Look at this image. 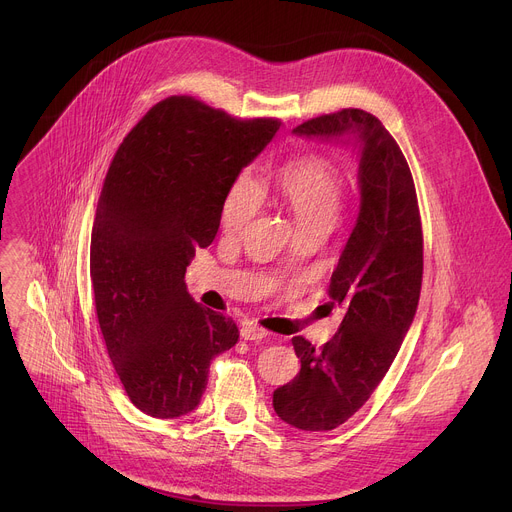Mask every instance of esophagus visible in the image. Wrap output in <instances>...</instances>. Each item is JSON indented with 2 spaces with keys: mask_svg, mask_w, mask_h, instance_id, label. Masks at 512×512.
<instances>
[{
  "mask_svg": "<svg viewBox=\"0 0 512 512\" xmlns=\"http://www.w3.org/2000/svg\"><path fill=\"white\" fill-rule=\"evenodd\" d=\"M241 336L245 338V340H263V338H267L269 336V332L265 330V328H261V326H257V324H243V328H241Z\"/></svg>",
  "mask_w": 512,
  "mask_h": 512,
  "instance_id": "obj_1",
  "label": "esophagus"
}]
</instances>
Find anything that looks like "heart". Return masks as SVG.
Masks as SVG:
<instances>
[{
  "mask_svg": "<svg viewBox=\"0 0 512 512\" xmlns=\"http://www.w3.org/2000/svg\"><path fill=\"white\" fill-rule=\"evenodd\" d=\"M275 188L294 214L300 231H328L342 212L344 180L340 170L322 156H302L289 160L275 172ZM261 206V190L249 176L233 182L225 204L223 225L227 231L245 229Z\"/></svg>",
  "mask_w": 512,
  "mask_h": 512,
  "instance_id": "1",
  "label": "heart"
}]
</instances>
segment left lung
Wrapping results in <instances>:
<instances>
[{"label":"left lung","mask_w":512,"mask_h":512,"mask_svg":"<svg viewBox=\"0 0 512 512\" xmlns=\"http://www.w3.org/2000/svg\"><path fill=\"white\" fill-rule=\"evenodd\" d=\"M294 133L352 135L360 152V210L328 287L330 310L342 308L344 318L320 348L291 338L302 369L273 391V409L285 423L330 431L369 401L413 322L423 277L421 216L409 164L375 115L342 109L308 119Z\"/></svg>","instance_id":"8db88e82"}]
</instances>
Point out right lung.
I'll list each match as a JSON object with an SVG mask.
<instances>
[{
	"label": "right lung",
	"mask_w": 512,
	"mask_h": 512,
	"mask_svg": "<svg viewBox=\"0 0 512 512\" xmlns=\"http://www.w3.org/2000/svg\"><path fill=\"white\" fill-rule=\"evenodd\" d=\"M279 119H237L168 97L127 133L109 166L91 235L95 310L115 373L145 415L174 419L202 399L210 360L239 328L196 304L184 281L221 225L225 198Z\"/></svg>",
	"instance_id": "obj_1"
}]
</instances>
